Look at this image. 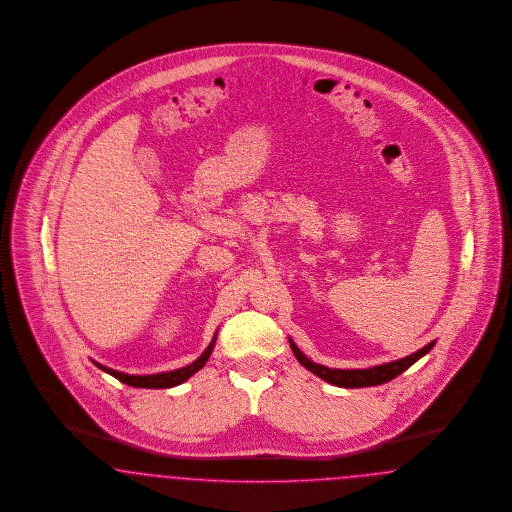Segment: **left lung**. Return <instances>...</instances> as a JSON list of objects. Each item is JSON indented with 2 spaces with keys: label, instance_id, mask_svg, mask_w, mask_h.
Instances as JSON below:
<instances>
[{
  "label": "left lung",
  "instance_id": "1",
  "mask_svg": "<svg viewBox=\"0 0 512 512\" xmlns=\"http://www.w3.org/2000/svg\"><path fill=\"white\" fill-rule=\"evenodd\" d=\"M434 343H436V341H432L429 345L419 348L417 352L409 354L406 358L394 360V362H389V364H381V366H373V368L366 369H335L312 362V360L307 358V356L299 350V347L293 343V339H289V347H291L295 358L301 362L303 368L312 371L314 375H318L320 379L328 381L331 385L343 387V389L375 387V385H383V383H387V381H392L394 377H398L400 373H404L409 366H413L419 358H423V356L429 352L430 348L434 347Z\"/></svg>",
  "mask_w": 512,
  "mask_h": 512
}]
</instances>
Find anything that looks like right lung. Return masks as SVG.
Listing matches in <instances>:
<instances>
[{
    "mask_svg": "<svg viewBox=\"0 0 512 512\" xmlns=\"http://www.w3.org/2000/svg\"><path fill=\"white\" fill-rule=\"evenodd\" d=\"M215 341H217V331L209 343V347L205 348L204 352L200 354L198 360H194L192 364L184 366V368L173 369V371H164V373H152V375H129V373H123V371H116V369L106 368L103 364L91 360L95 366L99 369H103L104 373L116 377L118 381H122L129 387H137V389H171V387H177L184 383L186 379H190L196 371L204 368L205 362L209 360L213 347H215Z\"/></svg>",
    "mask_w": 512,
    "mask_h": 512,
    "instance_id": "add662e5",
    "label": "right lung"
}]
</instances>
